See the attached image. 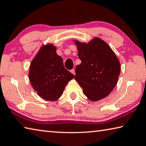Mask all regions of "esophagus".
Segmentation results:
<instances>
[{
	"label": "esophagus",
	"mask_w": 146,
	"mask_h": 146,
	"mask_svg": "<svg viewBox=\"0 0 146 146\" xmlns=\"http://www.w3.org/2000/svg\"><path fill=\"white\" fill-rule=\"evenodd\" d=\"M70 72H71V73H72V74H73L74 75H75V70H74V69H72V70H70Z\"/></svg>",
	"instance_id": "34e87169"
}]
</instances>
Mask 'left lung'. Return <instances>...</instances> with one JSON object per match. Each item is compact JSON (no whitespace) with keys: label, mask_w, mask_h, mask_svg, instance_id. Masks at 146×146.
<instances>
[{"label":"left lung","mask_w":146,"mask_h":146,"mask_svg":"<svg viewBox=\"0 0 146 146\" xmlns=\"http://www.w3.org/2000/svg\"><path fill=\"white\" fill-rule=\"evenodd\" d=\"M81 64L76 67L75 80L89 100L107 96L118 80L121 66L117 57L104 41L94 38L87 44L75 42Z\"/></svg>","instance_id":"8db88e82"}]
</instances>
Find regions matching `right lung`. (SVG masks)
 <instances>
[{
    "instance_id": "add662e5",
    "label": "right lung",
    "mask_w": 146,
    "mask_h": 146,
    "mask_svg": "<svg viewBox=\"0 0 146 146\" xmlns=\"http://www.w3.org/2000/svg\"><path fill=\"white\" fill-rule=\"evenodd\" d=\"M29 80L34 90L47 101L59 99L74 75L66 70L53 44L43 46L31 62Z\"/></svg>"
}]
</instances>
